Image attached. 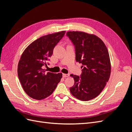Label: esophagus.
<instances>
[{
    "instance_id": "esophagus-1",
    "label": "esophagus",
    "mask_w": 132,
    "mask_h": 132,
    "mask_svg": "<svg viewBox=\"0 0 132 132\" xmlns=\"http://www.w3.org/2000/svg\"><path fill=\"white\" fill-rule=\"evenodd\" d=\"M69 76V74H63V78H67Z\"/></svg>"
}]
</instances>
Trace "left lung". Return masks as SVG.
<instances>
[{"mask_svg":"<svg viewBox=\"0 0 132 132\" xmlns=\"http://www.w3.org/2000/svg\"><path fill=\"white\" fill-rule=\"evenodd\" d=\"M67 36L74 46L76 61L82 65L80 77L71 75L74 84L70 87V91L80 100H90L101 93L109 80L111 63L109 52L105 43L94 35L69 31Z\"/></svg>","mask_w":132,"mask_h":132,"instance_id":"8db88e82","label":"left lung"}]
</instances>
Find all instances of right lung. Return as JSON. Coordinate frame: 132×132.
I'll return each mask as SVG.
<instances>
[{
	"mask_svg": "<svg viewBox=\"0 0 132 132\" xmlns=\"http://www.w3.org/2000/svg\"><path fill=\"white\" fill-rule=\"evenodd\" d=\"M65 31L43 36L31 43L22 54L18 67V77L22 88L31 98L41 100L49 96L62 78V73L46 72L43 68L53 49Z\"/></svg>",
	"mask_w": 132,
	"mask_h": 132,
	"instance_id": "right-lung-1",
	"label": "right lung"
}]
</instances>
